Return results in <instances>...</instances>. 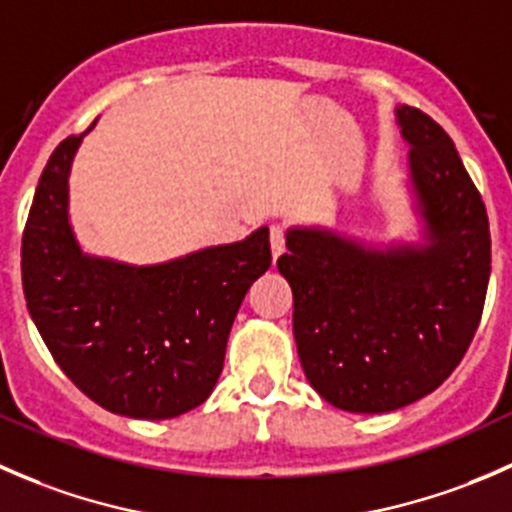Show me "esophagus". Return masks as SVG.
<instances>
[{
  "label": "esophagus",
  "mask_w": 512,
  "mask_h": 512,
  "mask_svg": "<svg viewBox=\"0 0 512 512\" xmlns=\"http://www.w3.org/2000/svg\"><path fill=\"white\" fill-rule=\"evenodd\" d=\"M270 245H272V257H280L285 252V225L275 223L270 227Z\"/></svg>",
  "instance_id": "34e87169"
}]
</instances>
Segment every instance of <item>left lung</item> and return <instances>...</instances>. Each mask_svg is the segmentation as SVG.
I'll list each match as a JSON object with an SVG mask.
<instances>
[{"label":"left lung","mask_w":512,"mask_h":512,"mask_svg":"<svg viewBox=\"0 0 512 512\" xmlns=\"http://www.w3.org/2000/svg\"><path fill=\"white\" fill-rule=\"evenodd\" d=\"M423 245L366 247L292 227L277 270L292 287V329L312 389L352 414H386L436 391L476 334L490 277L485 205L448 133L396 108Z\"/></svg>","instance_id":"8db88e82"}]
</instances>
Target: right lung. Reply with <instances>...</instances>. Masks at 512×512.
Returning a JSON list of instances; mask_svg holds the SVG:
<instances>
[{"instance_id":"add662e5","label":"right lung","mask_w":512,"mask_h":512,"mask_svg":"<svg viewBox=\"0 0 512 512\" xmlns=\"http://www.w3.org/2000/svg\"><path fill=\"white\" fill-rule=\"evenodd\" d=\"M91 131V128H89ZM81 136L56 146L22 237V285L41 339L106 411L173 418L210 396L247 289L272 265L270 230L160 265L86 255L69 223Z\"/></svg>"}]
</instances>
